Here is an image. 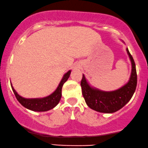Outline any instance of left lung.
I'll list each match as a JSON object with an SVG mask.
<instances>
[{
  "instance_id": "1",
  "label": "left lung",
  "mask_w": 148,
  "mask_h": 148,
  "mask_svg": "<svg viewBox=\"0 0 148 148\" xmlns=\"http://www.w3.org/2000/svg\"><path fill=\"white\" fill-rule=\"evenodd\" d=\"M126 51L131 62V74L127 82L118 89L105 91L95 88L89 84L83 74L81 81L82 95L86 105L93 110L100 113L112 114L123 108L133 96L137 84L136 65L127 48H126Z\"/></svg>"
}]
</instances>
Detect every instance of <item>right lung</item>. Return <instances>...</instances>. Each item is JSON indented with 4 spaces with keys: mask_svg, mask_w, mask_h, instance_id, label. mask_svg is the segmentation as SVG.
Listing matches in <instances>:
<instances>
[{
    "mask_svg": "<svg viewBox=\"0 0 148 148\" xmlns=\"http://www.w3.org/2000/svg\"><path fill=\"white\" fill-rule=\"evenodd\" d=\"M71 71L69 70L67 73L64 75L62 80L60 81V84L53 93L43 98H25L21 96L16 91L14 88L12 84L11 83V86L14 93L16 98L17 100L20 102L21 105L25 107L26 109H29V110L33 111V112H47L50 109H53L58 105L60 101V99L62 98V86L64 83L68 80L69 77H70Z\"/></svg>",
    "mask_w": 148,
    "mask_h": 148,
    "instance_id": "right-lung-1",
    "label": "right lung"
}]
</instances>
